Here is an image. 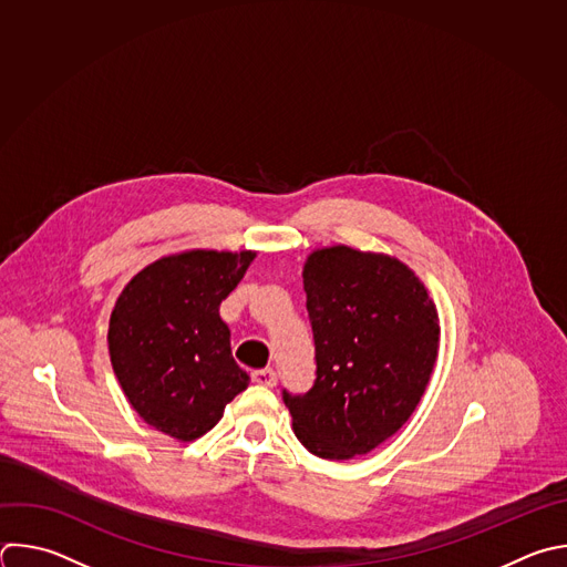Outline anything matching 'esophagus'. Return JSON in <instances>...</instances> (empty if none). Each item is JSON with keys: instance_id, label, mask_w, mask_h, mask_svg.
Wrapping results in <instances>:
<instances>
[{"instance_id": "34e87169", "label": "esophagus", "mask_w": 567, "mask_h": 567, "mask_svg": "<svg viewBox=\"0 0 567 567\" xmlns=\"http://www.w3.org/2000/svg\"><path fill=\"white\" fill-rule=\"evenodd\" d=\"M251 379H254V383H258V385H265V388H274V385H276V371H274L271 367H265V369H256V371L251 373Z\"/></svg>"}]
</instances>
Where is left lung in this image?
Masks as SVG:
<instances>
[{"label": "left lung", "instance_id": "8db88e82", "mask_svg": "<svg viewBox=\"0 0 567 567\" xmlns=\"http://www.w3.org/2000/svg\"><path fill=\"white\" fill-rule=\"evenodd\" d=\"M302 282L316 381L282 401L311 454L349 461L394 436L421 403L439 355L436 305L401 260L344 245L309 254Z\"/></svg>", "mask_w": 567, "mask_h": 567}]
</instances>
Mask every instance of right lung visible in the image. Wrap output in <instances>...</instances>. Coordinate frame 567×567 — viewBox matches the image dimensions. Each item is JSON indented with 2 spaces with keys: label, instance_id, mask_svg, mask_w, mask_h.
Returning a JSON list of instances; mask_svg holds the SVG:
<instances>
[{
  "label": "right lung",
  "instance_id": "1",
  "mask_svg": "<svg viewBox=\"0 0 567 567\" xmlns=\"http://www.w3.org/2000/svg\"><path fill=\"white\" fill-rule=\"evenodd\" d=\"M254 258L209 249L164 256L133 276L113 307L109 353L122 392L144 423L175 441L207 434L249 385L220 302Z\"/></svg>",
  "mask_w": 567,
  "mask_h": 567
}]
</instances>
